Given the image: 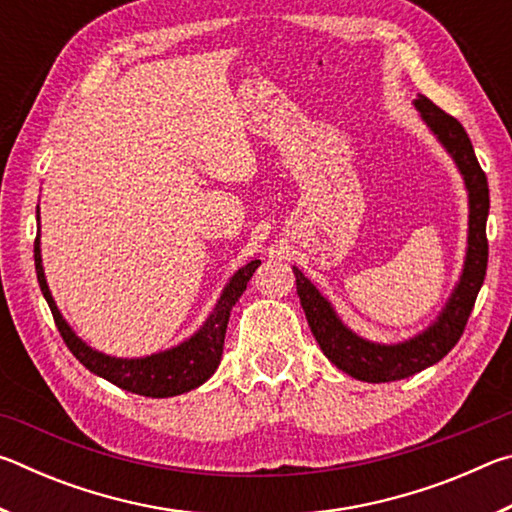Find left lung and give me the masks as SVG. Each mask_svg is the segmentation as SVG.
I'll return each mask as SVG.
<instances>
[{
    "instance_id": "1",
    "label": "left lung",
    "mask_w": 512,
    "mask_h": 512,
    "mask_svg": "<svg viewBox=\"0 0 512 512\" xmlns=\"http://www.w3.org/2000/svg\"><path fill=\"white\" fill-rule=\"evenodd\" d=\"M415 108L420 110L422 119L433 135L443 142L445 149L452 155L458 171L463 173L465 187L470 192V235H467V257L461 282L449 298L443 314L438 316L436 323L411 341L397 345H379L363 341L361 336L350 332L329 302L320 296L318 289L302 275L296 266V284L300 305L305 309L307 323L314 332L316 341L323 350L325 357L334 363L336 368L348 372L350 377L361 381H397L411 377L415 372L433 366L445 354L454 348L465 332L467 318H470L476 296L485 280L488 271V237H485V221H488L490 210V189L485 171L476 160L470 137L456 117L447 115L436 103L427 97L415 99Z\"/></svg>"
}]
</instances>
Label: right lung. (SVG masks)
Wrapping results in <instances>:
<instances>
[{"instance_id": "add662e5", "label": "right lung", "mask_w": 512, "mask_h": 512, "mask_svg": "<svg viewBox=\"0 0 512 512\" xmlns=\"http://www.w3.org/2000/svg\"><path fill=\"white\" fill-rule=\"evenodd\" d=\"M33 257H36L40 291L47 300L51 316H54V323L58 327L60 336H63L69 352H72L85 368L94 372V375L108 379L110 384L124 388L128 393L144 395V397H173V395L187 393L192 391V388L201 386L203 381H207L214 375V370L219 368L221 363L230 311L235 307V302L241 298V293L246 291L248 280L253 277L255 268L259 266V259H255V262L246 264L244 268H239V271L232 275L230 284L223 289V296L219 302H216L210 318L205 320V325L198 329L189 341L180 343L178 348H171L160 354H151V357H144V359H117L88 348V345H85L79 336L72 332V327L65 323V318L60 316L56 302L49 293L45 271H42L40 232L36 235V244H33Z\"/></svg>"}]
</instances>
